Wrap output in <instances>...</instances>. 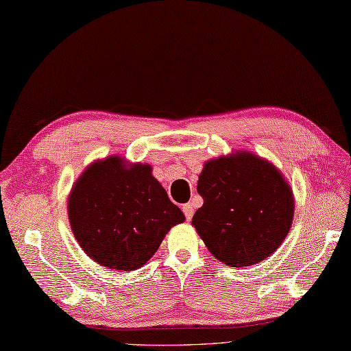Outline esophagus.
Here are the masks:
<instances>
[{
	"mask_svg": "<svg viewBox=\"0 0 351 351\" xmlns=\"http://www.w3.org/2000/svg\"><path fill=\"white\" fill-rule=\"evenodd\" d=\"M182 209H183V213H184L186 219L191 221L192 215H194V206H192V203H186V204H183Z\"/></svg>",
	"mask_w": 351,
	"mask_h": 351,
	"instance_id": "1",
	"label": "esophagus"
}]
</instances>
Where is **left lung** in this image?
Returning <instances> with one entry per match:
<instances>
[{"instance_id": "left-lung-1", "label": "left lung", "mask_w": 351, "mask_h": 351, "mask_svg": "<svg viewBox=\"0 0 351 351\" xmlns=\"http://www.w3.org/2000/svg\"><path fill=\"white\" fill-rule=\"evenodd\" d=\"M203 206L192 218L219 262L250 267L282 245L294 217L289 183L273 163L239 152L207 160L197 184Z\"/></svg>"}]
</instances>
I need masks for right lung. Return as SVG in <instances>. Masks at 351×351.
Returning a JSON list of instances; mask_svg holds the SVG:
<instances>
[{
	"mask_svg": "<svg viewBox=\"0 0 351 351\" xmlns=\"http://www.w3.org/2000/svg\"><path fill=\"white\" fill-rule=\"evenodd\" d=\"M68 218L83 252L99 265L133 271L152 259L171 227L184 221L152 167L110 156L77 178Z\"/></svg>",
	"mask_w": 351,
	"mask_h": 351,
	"instance_id": "add662e5",
	"label": "right lung"
}]
</instances>
